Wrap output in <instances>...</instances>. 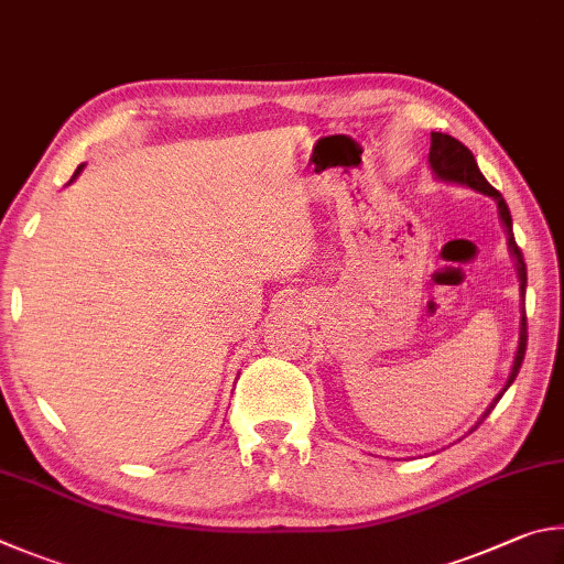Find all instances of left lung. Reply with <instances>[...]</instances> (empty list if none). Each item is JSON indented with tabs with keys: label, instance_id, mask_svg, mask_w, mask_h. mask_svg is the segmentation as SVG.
<instances>
[{
	"label": "left lung",
	"instance_id": "obj_1",
	"mask_svg": "<svg viewBox=\"0 0 564 564\" xmlns=\"http://www.w3.org/2000/svg\"><path fill=\"white\" fill-rule=\"evenodd\" d=\"M429 165H431V173L438 177L443 183H453V185H463V187H470V191L482 193L492 197V200L498 203V217L502 227H506V235H508V250L510 257L516 260L518 267V280H520V297H525V288H528V270H525V260H522V252L516 242V237H512V217H510V207L508 203L502 200V195L492 187L486 175L480 173V167L476 163V158L468 151L466 145L456 138L448 135V133H431V151H429ZM525 349H528V319H525V307H522V317H520V341H518V351H516V359H512V369H510V377L506 381V387L498 393L496 399H492L490 406L482 413L480 421L488 416V413L496 409V403L500 401L502 393L510 389V383L516 381L518 371L522 367V359H525ZM478 421V423H480ZM478 423L473 426L470 431L478 429ZM468 431V433H470Z\"/></svg>",
	"mask_w": 564,
	"mask_h": 564
}]
</instances>
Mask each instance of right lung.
<instances>
[{"instance_id": "right-lung-1", "label": "right lung", "mask_w": 564, "mask_h": 564, "mask_svg": "<svg viewBox=\"0 0 564 564\" xmlns=\"http://www.w3.org/2000/svg\"><path fill=\"white\" fill-rule=\"evenodd\" d=\"M82 171H84V165H78V167H76V173H74V177H72V181H68V183H74L76 177H78V173H82Z\"/></svg>"}]
</instances>
